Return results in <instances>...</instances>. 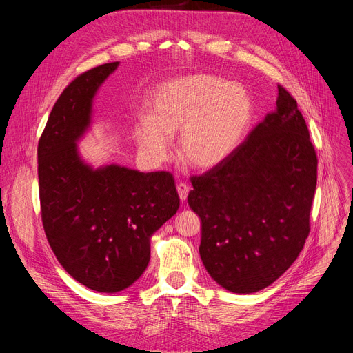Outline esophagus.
Here are the masks:
<instances>
[{
  "label": "esophagus",
  "mask_w": 353,
  "mask_h": 353,
  "mask_svg": "<svg viewBox=\"0 0 353 353\" xmlns=\"http://www.w3.org/2000/svg\"><path fill=\"white\" fill-rule=\"evenodd\" d=\"M189 192H190V188L188 186V184H184V183L177 184V193H179V197L181 201H186Z\"/></svg>",
  "instance_id": "34e87169"
}]
</instances>
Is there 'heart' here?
Wrapping results in <instances>:
<instances>
[{"mask_svg":"<svg viewBox=\"0 0 353 353\" xmlns=\"http://www.w3.org/2000/svg\"><path fill=\"white\" fill-rule=\"evenodd\" d=\"M252 116L248 91L210 74H190L159 85L133 139L153 163L167 159L179 133V154L192 169L212 170L236 150Z\"/></svg>","mask_w":353,"mask_h":353,"instance_id":"b5f03b06","label":"heart"}]
</instances>
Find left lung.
Segmentation results:
<instances>
[{"label":"left lung","instance_id":"left-lung-1","mask_svg":"<svg viewBox=\"0 0 353 353\" xmlns=\"http://www.w3.org/2000/svg\"><path fill=\"white\" fill-rule=\"evenodd\" d=\"M276 110L220 165L193 176L200 257L233 293L262 290L298 259L309 234L318 159L298 103L277 85Z\"/></svg>","mask_w":353,"mask_h":353}]
</instances>
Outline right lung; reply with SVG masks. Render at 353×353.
I'll use <instances>...</instances> for the list:
<instances>
[{
    "label": "right lung",
    "instance_id": "right-lung-1",
    "mask_svg": "<svg viewBox=\"0 0 353 353\" xmlns=\"http://www.w3.org/2000/svg\"><path fill=\"white\" fill-rule=\"evenodd\" d=\"M119 61L85 71L55 101L39 141L43 226L60 265L81 285L116 293L150 262L152 236L173 217L180 199L170 173L120 164L94 169L79 141L92 124V101Z\"/></svg>",
    "mask_w": 353,
    "mask_h": 353
}]
</instances>
